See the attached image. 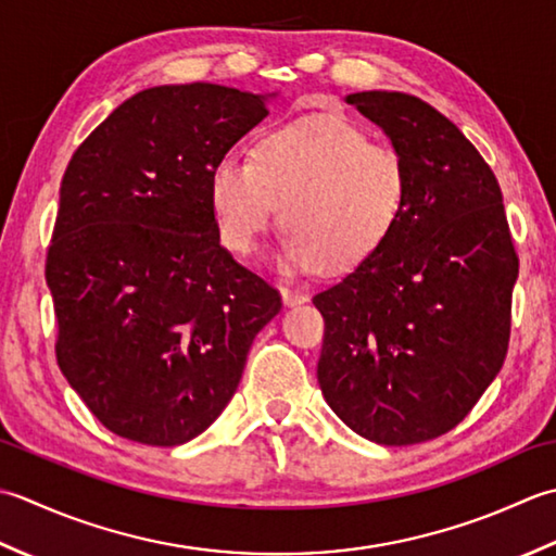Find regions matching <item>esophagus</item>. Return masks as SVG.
I'll list each match as a JSON object with an SVG mask.
<instances>
[{"label":"esophagus","mask_w":556,"mask_h":556,"mask_svg":"<svg viewBox=\"0 0 556 556\" xmlns=\"http://www.w3.org/2000/svg\"><path fill=\"white\" fill-rule=\"evenodd\" d=\"M280 298H282V304H286V307H298V304L307 302V294L298 292V290H290V288H282Z\"/></svg>","instance_id":"obj_1"}]
</instances>
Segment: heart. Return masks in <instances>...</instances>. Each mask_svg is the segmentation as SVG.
I'll return each instance as SVG.
<instances>
[{"label":"heart","mask_w":556,"mask_h":556,"mask_svg":"<svg viewBox=\"0 0 556 556\" xmlns=\"http://www.w3.org/2000/svg\"><path fill=\"white\" fill-rule=\"evenodd\" d=\"M410 197V169L389 143L341 115H314L268 131L254 157L225 153L213 165L208 199L232 254L256 249L278 208L274 258L280 274L319 266L350 270L387 244Z\"/></svg>","instance_id":"heart-1"}]
</instances>
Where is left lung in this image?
I'll list each match as a JSON object with an SVG mask.
<instances>
[{
    "mask_svg": "<svg viewBox=\"0 0 556 556\" xmlns=\"http://www.w3.org/2000/svg\"><path fill=\"white\" fill-rule=\"evenodd\" d=\"M410 169L399 228L314 294L326 321L316 367L326 403L381 446L446 434L500 374L518 256L502 189L463 131L399 90L345 96Z\"/></svg>",
    "mask_w": 556,
    "mask_h": 556,
    "instance_id": "obj_1",
    "label": "left lung"
}]
</instances>
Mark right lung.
<instances>
[{"label":"right lung","mask_w":556,"mask_h":556,"mask_svg":"<svg viewBox=\"0 0 556 556\" xmlns=\"http://www.w3.org/2000/svg\"><path fill=\"white\" fill-rule=\"evenodd\" d=\"M278 93L153 86L78 146L45 278L56 362L110 432L179 446L215 422L280 294L220 244L213 165Z\"/></svg>","instance_id":"1"}]
</instances>
